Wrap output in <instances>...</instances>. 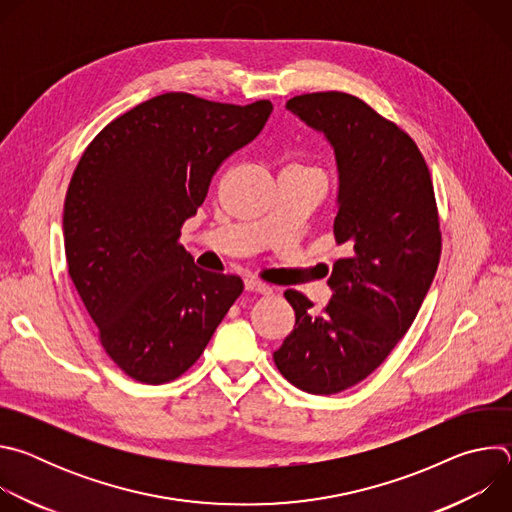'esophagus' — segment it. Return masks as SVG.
Masks as SVG:
<instances>
[{
    "instance_id": "1",
    "label": "esophagus",
    "mask_w": 512,
    "mask_h": 512,
    "mask_svg": "<svg viewBox=\"0 0 512 512\" xmlns=\"http://www.w3.org/2000/svg\"><path fill=\"white\" fill-rule=\"evenodd\" d=\"M245 289L253 291V294H263V296H269L271 291H273L267 283L257 281V279H245Z\"/></svg>"
}]
</instances>
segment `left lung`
Masks as SVG:
<instances>
[{
	"mask_svg": "<svg viewBox=\"0 0 512 512\" xmlns=\"http://www.w3.org/2000/svg\"><path fill=\"white\" fill-rule=\"evenodd\" d=\"M285 109L332 145L338 168L332 300L316 314L296 289V326L273 352L279 373L312 395L367 379L413 324L442 253L427 164L395 123L348 93L289 99Z\"/></svg>",
	"mask_w": 512,
	"mask_h": 512,
	"instance_id": "8db88e82",
	"label": "left lung"
}]
</instances>
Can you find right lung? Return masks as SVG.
<instances>
[{"mask_svg":"<svg viewBox=\"0 0 512 512\" xmlns=\"http://www.w3.org/2000/svg\"><path fill=\"white\" fill-rule=\"evenodd\" d=\"M271 111L269 101L158 95L111 121L72 174L62 216L68 275L131 379L160 385L186 373L241 296V277L196 267L178 239L218 166Z\"/></svg>","mask_w":512,"mask_h":512,"instance_id":"obj_1","label":"right lung"}]
</instances>
